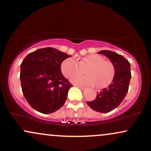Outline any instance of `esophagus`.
I'll return each instance as SVG.
<instances>
[{"label":"esophagus","mask_w":151,"mask_h":151,"mask_svg":"<svg viewBox=\"0 0 151 151\" xmlns=\"http://www.w3.org/2000/svg\"><path fill=\"white\" fill-rule=\"evenodd\" d=\"M79 89H80L81 90H85L86 88L85 87H83V86H77Z\"/></svg>","instance_id":"34e87169"}]
</instances>
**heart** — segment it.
<instances>
[{
    "mask_svg": "<svg viewBox=\"0 0 151 151\" xmlns=\"http://www.w3.org/2000/svg\"><path fill=\"white\" fill-rule=\"evenodd\" d=\"M85 70V77L72 79V82L81 86H96L104 88L111 84L113 80L115 69L111 62L105 61L103 57L97 55H90L77 62L72 58H67L62 62L61 71L67 79L78 77Z\"/></svg>",
    "mask_w": 151,
    "mask_h": 151,
    "instance_id": "heart-1",
    "label": "heart"
}]
</instances>
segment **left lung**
Returning a JSON list of instances; mask_svg holds the SVG:
<instances>
[{
  "instance_id": "left-lung-1",
  "label": "left lung",
  "mask_w": 151,
  "mask_h": 151,
  "mask_svg": "<svg viewBox=\"0 0 151 151\" xmlns=\"http://www.w3.org/2000/svg\"><path fill=\"white\" fill-rule=\"evenodd\" d=\"M99 53L111 60L115 69V74L110 85L102 89L93 101L86 103L96 111L108 113L120 105L129 91L131 77V64L122 55L114 52L102 50Z\"/></svg>"
}]
</instances>
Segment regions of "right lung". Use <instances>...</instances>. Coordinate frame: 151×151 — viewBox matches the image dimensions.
<instances>
[{"instance_id":"right-lung-1","label":"right lung","mask_w":151,"mask_h":151,"mask_svg":"<svg viewBox=\"0 0 151 151\" xmlns=\"http://www.w3.org/2000/svg\"><path fill=\"white\" fill-rule=\"evenodd\" d=\"M70 55L52 47L37 50L27 55L20 65L22 93L32 108L51 114L65 103L72 85L62 75L61 64Z\"/></svg>"}]
</instances>
